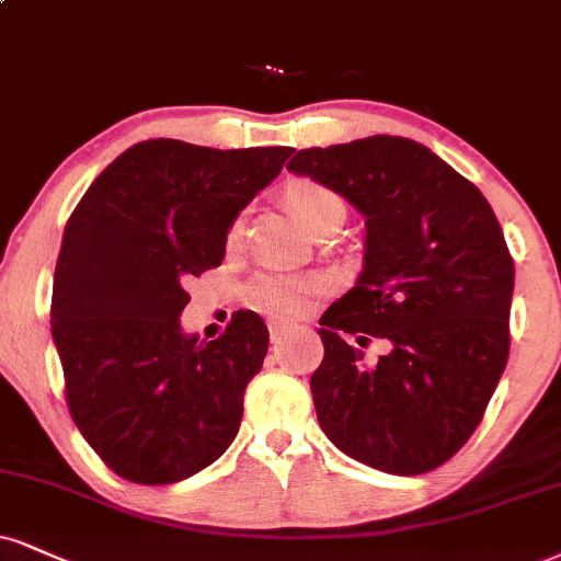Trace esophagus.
<instances>
[{"label": "esophagus", "instance_id": "esophagus-1", "mask_svg": "<svg viewBox=\"0 0 561 561\" xmlns=\"http://www.w3.org/2000/svg\"><path fill=\"white\" fill-rule=\"evenodd\" d=\"M286 330H288L286 322H270V337H273V341H278Z\"/></svg>", "mask_w": 561, "mask_h": 561}]
</instances>
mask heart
<instances>
[{"instance_id": "1", "label": "heart", "mask_w": 561, "mask_h": 561, "mask_svg": "<svg viewBox=\"0 0 561 561\" xmlns=\"http://www.w3.org/2000/svg\"><path fill=\"white\" fill-rule=\"evenodd\" d=\"M286 203L291 207L296 220L312 233L320 231L328 220L345 213L343 199L330 186L312 182V179H301V182H294L288 186ZM241 233H244V220L237 216L231 220V226H228L226 241L228 244H237ZM320 291V283L312 278H301V275L265 273L249 283V299L275 317H296L307 312L309 304L314 301V296Z\"/></svg>"}]
</instances>
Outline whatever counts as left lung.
Returning <instances> with one entry per match:
<instances>
[{"mask_svg":"<svg viewBox=\"0 0 561 561\" xmlns=\"http://www.w3.org/2000/svg\"><path fill=\"white\" fill-rule=\"evenodd\" d=\"M286 169L366 218L362 275L320 320L317 421L364 466L434 471L471 439L507 366L515 265L500 220L479 186L408 137L307 148ZM371 336L388 343L377 365L360 351Z\"/></svg>","mask_w":561,"mask_h":561,"instance_id":"obj_1","label":"left lung"}]
</instances>
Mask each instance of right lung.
I'll list each match as a JSON object with an SVG mask.
<instances>
[{"instance_id": "obj_1", "label": "right lung", "mask_w": 561, "mask_h": 561, "mask_svg": "<svg viewBox=\"0 0 561 561\" xmlns=\"http://www.w3.org/2000/svg\"><path fill=\"white\" fill-rule=\"evenodd\" d=\"M291 153L145 140L108 163L69 216L51 335L72 421L122 479L182 481L237 437L270 333L239 309L216 341L184 335V283L224 262L231 220Z\"/></svg>"}]
</instances>
